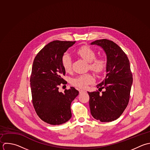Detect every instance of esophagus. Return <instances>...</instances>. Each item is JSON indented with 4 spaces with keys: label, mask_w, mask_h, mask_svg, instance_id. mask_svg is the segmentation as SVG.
<instances>
[{
    "label": "esophagus",
    "mask_w": 150,
    "mask_h": 150,
    "mask_svg": "<svg viewBox=\"0 0 150 150\" xmlns=\"http://www.w3.org/2000/svg\"><path fill=\"white\" fill-rule=\"evenodd\" d=\"M79 93H83V92H86L85 91L82 90V89H79Z\"/></svg>",
    "instance_id": "1"
}]
</instances>
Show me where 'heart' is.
Returning a JSON list of instances; mask_svg holds the SVG:
<instances>
[{
  "label": "heart",
  "mask_w": 150,
  "mask_h": 150,
  "mask_svg": "<svg viewBox=\"0 0 150 150\" xmlns=\"http://www.w3.org/2000/svg\"><path fill=\"white\" fill-rule=\"evenodd\" d=\"M76 53L83 59L89 62V66L91 70L97 74L102 73L106 67V61L103 58L96 57V52L88 45H83L76 50ZM62 65L67 72L72 71V58L69 54H64L61 59ZM94 77L91 74L79 75L71 79V83L75 86L85 88L88 85L94 82Z\"/></svg>",
  "instance_id": "obj_1"
}]
</instances>
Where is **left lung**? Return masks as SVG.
<instances>
[{"instance_id": "8db88e82", "label": "left lung", "mask_w": 150, "mask_h": 150, "mask_svg": "<svg viewBox=\"0 0 150 150\" xmlns=\"http://www.w3.org/2000/svg\"><path fill=\"white\" fill-rule=\"evenodd\" d=\"M92 45L103 48L107 56L106 78L96 86L99 91L88 92L92 116L101 122L117 119L127 108L133 83L129 58L115 42L107 39L96 40ZM104 88L105 91L100 92Z\"/></svg>"}]
</instances>
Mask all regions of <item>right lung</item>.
Here are the masks:
<instances>
[{
    "label": "right lung",
    "mask_w": 150,
    "mask_h": 150,
    "mask_svg": "<svg viewBox=\"0 0 150 150\" xmlns=\"http://www.w3.org/2000/svg\"><path fill=\"white\" fill-rule=\"evenodd\" d=\"M76 41H53L35 56L30 76L32 102L38 116L51 125L68 122L72 116L71 104L78 95L75 88L59 91V86L67 82L61 59L64 52Z\"/></svg>",
    "instance_id": "add662e5"
}]
</instances>
